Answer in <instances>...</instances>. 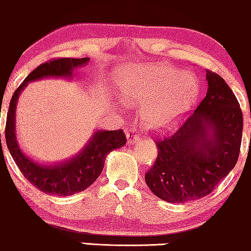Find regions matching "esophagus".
Wrapping results in <instances>:
<instances>
[{
	"label": "esophagus",
	"instance_id": "esophagus-1",
	"mask_svg": "<svg viewBox=\"0 0 251 251\" xmlns=\"http://www.w3.org/2000/svg\"><path fill=\"white\" fill-rule=\"evenodd\" d=\"M141 139V135L137 134L136 131L130 130L128 134H126V140H128L129 143H133L134 141H139Z\"/></svg>",
	"mask_w": 251,
	"mask_h": 251
}]
</instances>
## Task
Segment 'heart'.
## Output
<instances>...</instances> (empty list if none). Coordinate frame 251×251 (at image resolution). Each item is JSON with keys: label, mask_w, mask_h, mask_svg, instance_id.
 Returning a JSON list of instances; mask_svg holds the SVG:
<instances>
[{"label": "heart", "mask_w": 251, "mask_h": 251, "mask_svg": "<svg viewBox=\"0 0 251 251\" xmlns=\"http://www.w3.org/2000/svg\"><path fill=\"white\" fill-rule=\"evenodd\" d=\"M117 90L122 102L142 106L143 125L165 130L190 110L199 95V83L192 73L167 65H141L120 73Z\"/></svg>", "instance_id": "obj_1"}]
</instances>
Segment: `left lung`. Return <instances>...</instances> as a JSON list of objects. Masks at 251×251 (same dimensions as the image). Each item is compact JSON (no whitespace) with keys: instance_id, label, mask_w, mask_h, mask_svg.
I'll use <instances>...</instances> for the list:
<instances>
[{"instance_id":"1","label":"left lung","mask_w":251,"mask_h":251,"mask_svg":"<svg viewBox=\"0 0 251 251\" xmlns=\"http://www.w3.org/2000/svg\"><path fill=\"white\" fill-rule=\"evenodd\" d=\"M206 96L172 135L156 139L157 157L146 173L149 190L162 201L206 197L237 163L243 114L225 80L206 70Z\"/></svg>"}]
</instances>
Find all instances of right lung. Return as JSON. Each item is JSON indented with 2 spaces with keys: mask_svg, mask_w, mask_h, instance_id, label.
<instances>
[{
  "mask_svg": "<svg viewBox=\"0 0 251 251\" xmlns=\"http://www.w3.org/2000/svg\"><path fill=\"white\" fill-rule=\"evenodd\" d=\"M90 58H58L46 61L27 75L14 92L5 122V142L19 170L38 190L54 196H71L86 190L100 176L106 154L126 145V134L120 130H98L78 155L54 166L36 163L25 155L15 136V109L19 95L29 81L46 77H71L75 67L88 64ZM1 143V134H0Z\"/></svg>",
  "mask_w": 251,
  "mask_h": 251,
  "instance_id": "obj_1",
  "label": "right lung"
}]
</instances>
